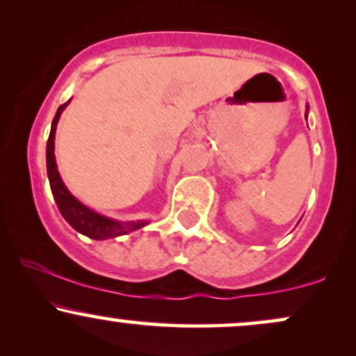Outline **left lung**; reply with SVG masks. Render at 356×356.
Instances as JSON below:
<instances>
[{"instance_id": "obj_1", "label": "left lung", "mask_w": 356, "mask_h": 356, "mask_svg": "<svg viewBox=\"0 0 356 356\" xmlns=\"http://www.w3.org/2000/svg\"><path fill=\"white\" fill-rule=\"evenodd\" d=\"M307 113H308V108H307ZM305 118H307V115H305Z\"/></svg>"}]
</instances>
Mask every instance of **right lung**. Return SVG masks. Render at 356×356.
Here are the masks:
<instances>
[{
    "label": "right lung",
    "instance_id": "obj_1",
    "mask_svg": "<svg viewBox=\"0 0 356 356\" xmlns=\"http://www.w3.org/2000/svg\"><path fill=\"white\" fill-rule=\"evenodd\" d=\"M71 99L64 102L63 106H59L58 113H56L53 124H51V132L48 145H46V167H48V179L51 192L58 204L59 212L66 219L72 229L78 230L79 234L88 235L89 238L94 241H104V238H114L119 235L129 234L132 230L140 229V227L147 225V220H137V222H119L113 220L109 217L101 216V213L91 211L89 207H86L84 204H81L74 195L67 191V187L64 186L61 175L58 172V165H56V157H54V134H56V126H58L61 113L70 104Z\"/></svg>",
    "mask_w": 356,
    "mask_h": 356
}]
</instances>
